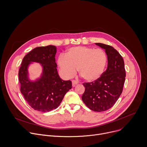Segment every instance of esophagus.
Returning <instances> with one entry per match:
<instances>
[{
	"label": "esophagus",
	"instance_id": "esophagus-1",
	"mask_svg": "<svg viewBox=\"0 0 147 147\" xmlns=\"http://www.w3.org/2000/svg\"><path fill=\"white\" fill-rule=\"evenodd\" d=\"M78 84V82L76 80H72V86L73 87H75L76 85H77Z\"/></svg>",
	"mask_w": 147,
	"mask_h": 147
}]
</instances>
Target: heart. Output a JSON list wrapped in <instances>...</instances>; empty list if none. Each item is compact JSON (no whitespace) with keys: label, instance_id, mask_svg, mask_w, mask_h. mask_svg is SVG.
Instances as JSON below:
<instances>
[{"label":"heart","instance_id":"b5f03b06","mask_svg":"<svg viewBox=\"0 0 147 147\" xmlns=\"http://www.w3.org/2000/svg\"><path fill=\"white\" fill-rule=\"evenodd\" d=\"M107 61V55L103 49L80 46L69 49L65 56H59L57 65L66 77H72L77 68L84 80L91 82L101 76Z\"/></svg>","mask_w":147,"mask_h":147}]
</instances>
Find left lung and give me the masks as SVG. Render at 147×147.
Wrapping results in <instances>:
<instances>
[{
  "instance_id": "obj_1",
  "label": "left lung",
  "mask_w": 147,
  "mask_h": 147,
  "mask_svg": "<svg viewBox=\"0 0 147 147\" xmlns=\"http://www.w3.org/2000/svg\"><path fill=\"white\" fill-rule=\"evenodd\" d=\"M105 50L108 67L101 76L91 82H84L82 100L91 110L100 112L111 108L119 99L125 81V71L122 56L112 47L95 43Z\"/></svg>"
}]
</instances>
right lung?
<instances>
[{
    "mask_svg": "<svg viewBox=\"0 0 147 147\" xmlns=\"http://www.w3.org/2000/svg\"><path fill=\"white\" fill-rule=\"evenodd\" d=\"M56 51L53 45L35 48L24 56L19 69L21 92L35 111L47 112L56 109L72 88L70 80L64 81L59 76L55 57ZM32 62H39L43 67L41 77L35 81L28 77V69Z\"/></svg>",
    "mask_w": 147,
    "mask_h": 147,
    "instance_id": "add662e5",
    "label": "right lung"
}]
</instances>
